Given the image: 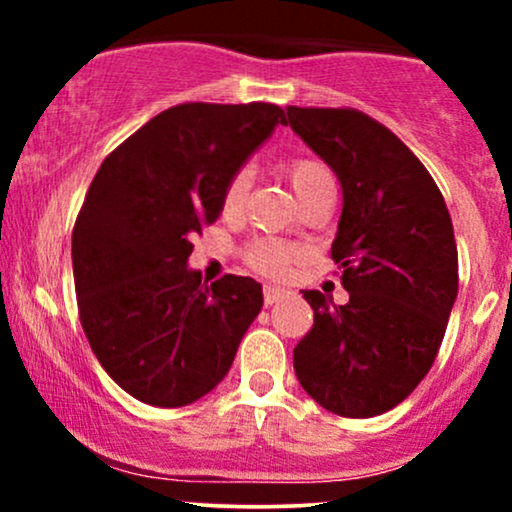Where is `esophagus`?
Segmentation results:
<instances>
[{
    "label": "esophagus",
    "instance_id": "obj_1",
    "mask_svg": "<svg viewBox=\"0 0 512 512\" xmlns=\"http://www.w3.org/2000/svg\"><path fill=\"white\" fill-rule=\"evenodd\" d=\"M286 296L284 289H276V286H264L262 289V298H264V305H274L279 303L281 298Z\"/></svg>",
    "mask_w": 512,
    "mask_h": 512
}]
</instances>
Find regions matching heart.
<instances>
[{"mask_svg":"<svg viewBox=\"0 0 512 512\" xmlns=\"http://www.w3.org/2000/svg\"><path fill=\"white\" fill-rule=\"evenodd\" d=\"M281 173L291 182L296 197L305 202L313 197L315 192L325 190V187H334L330 168L317 158H293L281 166ZM250 190V173L248 170H238L228 178L226 187L221 192V214L226 219H236L245 207ZM298 257L296 245L286 243L279 238H252L243 248V262L248 264L252 272L262 276H284L289 272L291 262Z\"/></svg>","mask_w":512,"mask_h":512,"instance_id":"obj_1","label":"heart"}]
</instances>
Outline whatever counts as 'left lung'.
<instances>
[{
	"label": "left lung",
	"mask_w": 512,
	"mask_h": 512,
	"mask_svg": "<svg viewBox=\"0 0 512 512\" xmlns=\"http://www.w3.org/2000/svg\"><path fill=\"white\" fill-rule=\"evenodd\" d=\"M286 115L342 182L330 255L349 291L344 305L303 291L315 320L293 368L320 407L368 419L404 402L436 361L460 281L452 221L424 163L378 120L356 108Z\"/></svg>",
	"instance_id": "left-lung-1"
}]
</instances>
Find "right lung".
Returning <instances> with one entry per match:
<instances>
[{"label":"right lung","mask_w":512,"mask_h":512,"mask_svg":"<svg viewBox=\"0 0 512 512\" xmlns=\"http://www.w3.org/2000/svg\"><path fill=\"white\" fill-rule=\"evenodd\" d=\"M274 103H180L105 156L72 231L76 305L98 363L154 407L221 383L262 308V286L187 267L192 236L221 214L245 158L284 125Z\"/></svg>","instance_id":"obj_1"}]
</instances>
